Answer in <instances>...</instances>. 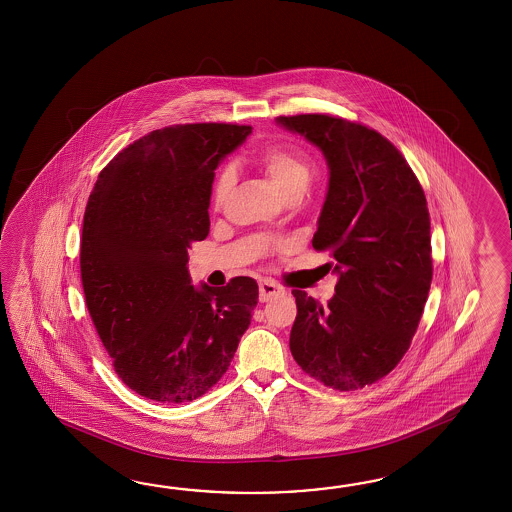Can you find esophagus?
<instances>
[{"instance_id":"34e87169","label":"esophagus","mask_w":512,"mask_h":512,"mask_svg":"<svg viewBox=\"0 0 512 512\" xmlns=\"http://www.w3.org/2000/svg\"><path fill=\"white\" fill-rule=\"evenodd\" d=\"M285 291L283 287H280L278 283L272 282V280H261L260 282V300L261 302H269L272 298H278L283 296Z\"/></svg>"}]
</instances>
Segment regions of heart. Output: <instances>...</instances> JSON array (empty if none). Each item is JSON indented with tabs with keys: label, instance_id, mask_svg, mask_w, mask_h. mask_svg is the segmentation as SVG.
Segmentation results:
<instances>
[{
	"label": "heart",
	"instance_id": "1",
	"mask_svg": "<svg viewBox=\"0 0 512 512\" xmlns=\"http://www.w3.org/2000/svg\"><path fill=\"white\" fill-rule=\"evenodd\" d=\"M261 170L269 175L274 186L282 192L283 197L298 196L304 194L305 188L311 181V164L307 161L304 153L289 148V146H271L265 152L261 153ZM236 181V175L232 168H225L219 174L216 186H214V203L216 207H221Z\"/></svg>",
	"mask_w": 512,
	"mask_h": 512
}]
</instances>
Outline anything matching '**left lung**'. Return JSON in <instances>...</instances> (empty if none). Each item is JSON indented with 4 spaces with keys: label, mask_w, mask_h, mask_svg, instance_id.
<instances>
[{
    "label": "left lung",
    "mask_w": 512,
    "mask_h": 512,
    "mask_svg": "<svg viewBox=\"0 0 512 512\" xmlns=\"http://www.w3.org/2000/svg\"><path fill=\"white\" fill-rule=\"evenodd\" d=\"M326 157V201L313 236L338 276L322 305L294 289L289 348L298 366L340 392L379 381L410 348L432 283L426 197L381 133L329 115L278 117Z\"/></svg>",
    "instance_id": "left-lung-1"
}]
</instances>
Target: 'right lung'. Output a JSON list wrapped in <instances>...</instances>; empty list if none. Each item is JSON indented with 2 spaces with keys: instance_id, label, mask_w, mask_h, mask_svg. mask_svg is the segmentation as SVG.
Here are the masks:
<instances>
[{
  "instance_id": "right-lung-1",
  "label": "right lung",
  "mask_w": 512,
  "mask_h": 512,
  "mask_svg": "<svg viewBox=\"0 0 512 512\" xmlns=\"http://www.w3.org/2000/svg\"><path fill=\"white\" fill-rule=\"evenodd\" d=\"M252 133L179 124L117 153L87 201L80 272L87 309L122 382L146 399L188 403L229 370L258 283L192 285L188 249L210 230L214 170Z\"/></svg>"
}]
</instances>
